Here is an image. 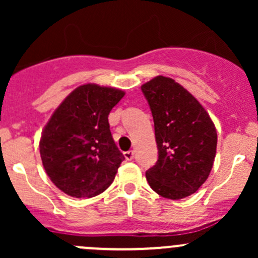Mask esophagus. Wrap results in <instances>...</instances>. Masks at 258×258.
Instances as JSON below:
<instances>
[{"label":"esophagus","mask_w":258,"mask_h":258,"mask_svg":"<svg viewBox=\"0 0 258 258\" xmlns=\"http://www.w3.org/2000/svg\"><path fill=\"white\" fill-rule=\"evenodd\" d=\"M134 156H135V153H134V151H126V152H124V158H126L127 161H131V160H134Z\"/></svg>","instance_id":"obj_1"}]
</instances>
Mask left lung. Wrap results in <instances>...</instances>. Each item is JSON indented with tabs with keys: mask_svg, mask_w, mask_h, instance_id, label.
<instances>
[{
	"mask_svg": "<svg viewBox=\"0 0 258 258\" xmlns=\"http://www.w3.org/2000/svg\"><path fill=\"white\" fill-rule=\"evenodd\" d=\"M155 123L158 158L146 171L160 196L179 200L195 194L212 170L217 132L201 103L175 80L157 76L141 87Z\"/></svg>",
	"mask_w": 258,
	"mask_h": 258,
	"instance_id": "1",
	"label": "left lung"
}]
</instances>
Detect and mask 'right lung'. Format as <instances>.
<instances>
[{"label":"right lung","mask_w":258,"mask_h":258,"mask_svg":"<svg viewBox=\"0 0 258 258\" xmlns=\"http://www.w3.org/2000/svg\"><path fill=\"white\" fill-rule=\"evenodd\" d=\"M123 96L117 88L80 86L43 128V167L54 186L69 196H97L112 183L124 156L112 139L108 114Z\"/></svg>","instance_id":"right-lung-1"}]
</instances>
